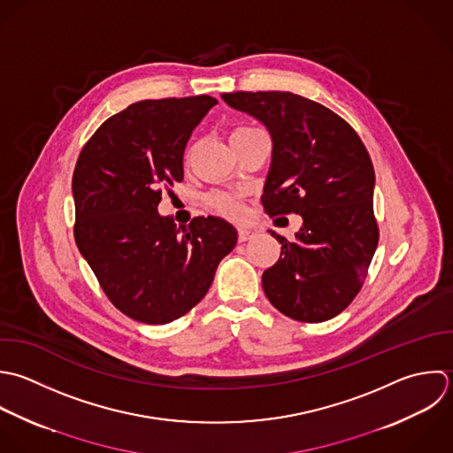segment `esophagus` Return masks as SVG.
I'll return each mask as SVG.
<instances>
[{"mask_svg": "<svg viewBox=\"0 0 453 453\" xmlns=\"http://www.w3.org/2000/svg\"><path fill=\"white\" fill-rule=\"evenodd\" d=\"M252 236H254V231L245 229V227H240V229H238V240H240V242H247V240H250Z\"/></svg>", "mask_w": 453, "mask_h": 453, "instance_id": "34e87169", "label": "esophagus"}]
</instances>
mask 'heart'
Masks as SVG:
<instances>
[{"label": "heart", "instance_id": "b5f03b06", "mask_svg": "<svg viewBox=\"0 0 453 453\" xmlns=\"http://www.w3.org/2000/svg\"><path fill=\"white\" fill-rule=\"evenodd\" d=\"M259 128H254V127H238L234 128L233 135H242V134H250V132H256ZM208 204L213 211L224 215V217H229V219H238L242 215V204L238 201L236 196L233 194H227V192H211L208 196Z\"/></svg>", "mask_w": 453, "mask_h": 453}]
</instances>
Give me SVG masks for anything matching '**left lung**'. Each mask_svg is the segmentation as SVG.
Listing matches in <instances>:
<instances>
[{
    "label": "left lung",
    "mask_w": 453,
    "mask_h": 453,
    "mask_svg": "<svg viewBox=\"0 0 453 453\" xmlns=\"http://www.w3.org/2000/svg\"><path fill=\"white\" fill-rule=\"evenodd\" d=\"M222 98L272 134L265 213L303 219L295 242L272 233L280 257L263 273L265 295L291 319L328 321L360 293L378 247L371 155L346 119L302 95L234 91Z\"/></svg>",
    "instance_id": "obj_1"
}]
</instances>
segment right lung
<instances>
[{
	"mask_svg": "<svg viewBox=\"0 0 453 453\" xmlns=\"http://www.w3.org/2000/svg\"><path fill=\"white\" fill-rule=\"evenodd\" d=\"M215 104L210 95L130 104L79 153L73 238L109 302L134 321L165 325L185 316L236 245V229L220 217L176 227L157 211L162 187L183 180L188 137Z\"/></svg>",
	"mask_w": 453,
	"mask_h": 453,
	"instance_id": "1",
	"label": "right lung"
}]
</instances>
